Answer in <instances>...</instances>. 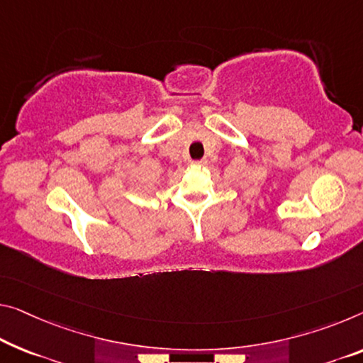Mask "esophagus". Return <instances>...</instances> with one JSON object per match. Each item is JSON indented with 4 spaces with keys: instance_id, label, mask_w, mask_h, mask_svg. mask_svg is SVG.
Instances as JSON below:
<instances>
[{
    "instance_id": "34e87169",
    "label": "esophagus",
    "mask_w": 363,
    "mask_h": 363,
    "mask_svg": "<svg viewBox=\"0 0 363 363\" xmlns=\"http://www.w3.org/2000/svg\"><path fill=\"white\" fill-rule=\"evenodd\" d=\"M193 165H198V167H204L208 165V160H194Z\"/></svg>"
}]
</instances>
